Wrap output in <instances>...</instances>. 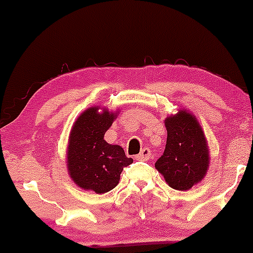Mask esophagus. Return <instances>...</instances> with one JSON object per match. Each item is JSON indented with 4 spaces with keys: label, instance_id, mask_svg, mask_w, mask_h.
Here are the masks:
<instances>
[{
    "label": "esophagus",
    "instance_id": "obj_1",
    "mask_svg": "<svg viewBox=\"0 0 253 253\" xmlns=\"http://www.w3.org/2000/svg\"><path fill=\"white\" fill-rule=\"evenodd\" d=\"M150 157H152V154H150V150L148 149V148H143V149L141 150V153H139V154L136 157V159L137 160H148Z\"/></svg>",
    "mask_w": 253,
    "mask_h": 253
}]
</instances>
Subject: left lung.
<instances>
[{"label": "left lung", "instance_id": "obj_1", "mask_svg": "<svg viewBox=\"0 0 253 253\" xmlns=\"http://www.w3.org/2000/svg\"><path fill=\"white\" fill-rule=\"evenodd\" d=\"M167 145L155 169L170 187L187 191L201 182L209 167V150L202 127L191 112L180 110L165 119Z\"/></svg>", "mask_w": 253, "mask_h": 253}]
</instances>
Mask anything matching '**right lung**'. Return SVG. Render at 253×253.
I'll return each mask as SVG.
<instances>
[{
  "mask_svg": "<svg viewBox=\"0 0 253 253\" xmlns=\"http://www.w3.org/2000/svg\"><path fill=\"white\" fill-rule=\"evenodd\" d=\"M116 112H99L91 106L82 112L73 125L67 147V168L71 178L84 190L105 193L116 187L125 167L133 159L127 158L120 145L109 144L104 134L110 128Z\"/></svg>",
  "mask_w": 253,
  "mask_h": 253,
  "instance_id": "add662e5",
  "label": "right lung"
}]
</instances>
